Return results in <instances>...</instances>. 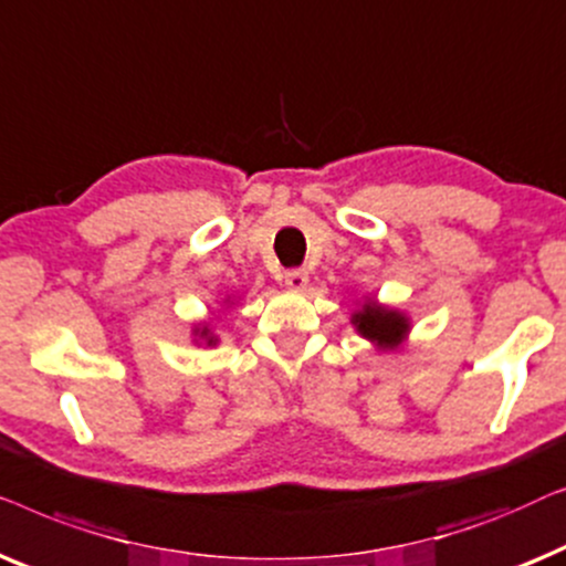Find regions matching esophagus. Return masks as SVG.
Returning a JSON list of instances; mask_svg holds the SVG:
<instances>
[{
	"mask_svg": "<svg viewBox=\"0 0 566 566\" xmlns=\"http://www.w3.org/2000/svg\"><path fill=\"white\" fill-rule=\"evenodd\" d=\"M284 284L290 286V290H305L307 272H305V269H290V272L284 274Z\"/></svg>",
	"mask_w": 566,
	"mask_h": 566,
	"instance_id": "34e87169",
	"label": "esophagus"
}]
</instances>
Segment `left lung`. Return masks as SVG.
<instances>
[{"label": "left lung", "instance_id": "8db88e82", "mask_svg": "<svg viewBox=\"0 0 566 566\" xmlns=\"http://www.w3.org/2000/svg\"><path fill=\"white\" fill-rule=\"evenodd\" d=\"M354 323L364 338L377 340V344L385 348H392L400 344L405 331H408V321H405L400 313H395V310L377 307V305H371V302L369 305H364L361 313L354 315Z\"/></svg>", "mask_w": 566, "mask_h": 566}]
</instances>
